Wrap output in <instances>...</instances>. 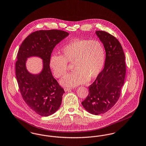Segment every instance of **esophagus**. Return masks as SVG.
<instances>
[{
	"label": "esophagus",
	"mask_w": 146,
	"mask_h": 146,
	"mask_svg": "<svg viewBox=\"0 0 146 146\" xmlns=\"http://www.w3.org/2000/svg\"><path fill=\"white\" fill-rule=\"evenodd\" d=\"M64 90L65 91H68L72 90V88H65L64 89Z\"/></svg>",
	"instance_id": "esophagus-1"
}]
</instances>
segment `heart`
I'll use <instances>...</instances> for the list:
<instances>
[{
	"mask_svg": "<svg viewBox=\"0 0 146 146\" xmlns=\"http://www.w3.org/2000/svg\"><path fill=\"white\" fill-rule=\"evenodd\" d=\"M61 55L54 54L49 66L54 75L62 78L68 73V62L73 63L75 71L61 80L65 86H76L96 79L101 73L106 61L103 44L97 40L74 39L61 49Z\"/></svg>",
	"mask_w": 146,
	"mask_h": 146,
	"instance_id": "1",
	"label": "heart"
}]
</instances>
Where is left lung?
I'll return each mask as SVG.
<instances>
[{
    "instance_id": "8db88e82",
    "label": "left lung",
    "mask_w": 146,
    "mask_h": 146,
    "mask_svg": "<svg viewBox=\"0 0 146 146\" xmlns=\"http://www.w3.org/2000/svg\"><path fill=\"white\" fill-rule=\"evenodd\" d=\"M96 34L106 50L104 68L89 86V94L82 104L88 112L98 115L108 111L118 101L124 83L126 65L118 39L102 31H96Z\"/></svg>"
}]
</instances>
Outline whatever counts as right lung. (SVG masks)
<instances>
[{"label":"right lung","mask_w":146,"mask_h":146,"mask_svg":"<svg viewBox=\"0 0 146 146\" xmlns=\"http://www.w3.org/2000/svg\"><path fill=\"white\" fill-rule=\"evenodd\" d=\"M69 35L57 30H40L33 32L21 44L16 62V76L22 97L38 114L47 117L60 108L64 91L52 76L49 60L56 45ZM38 56L43 60L42 72L30 74L26 69L27 58Z\"/></svg>","instance_id":"add662e5"}]
</instances>
